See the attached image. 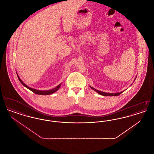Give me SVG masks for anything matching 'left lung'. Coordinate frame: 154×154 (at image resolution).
Returning a JSON list of instances; mask_svg holds the SVG:
<instances>
[{"label": "left lung", "instance_id": "obj_1", "mask_svg": "<svg viewBox=\"0 0 154 154\" xmlns=\"http://www.w3.org/2000/svg\"><path fill=\"white\" fill-rule=\"evenodd\" d=\"M136 77H137V75H136ZM136 78L134 79V81H135L136 79ZM90 87H91V89H92L93 90H94L95 91H96L97 93H98L99 95L105 96H117L121 94H122L123 92H124V91H121V92H118V93H107V92H102V91H100L99 90H97V89H96L95 88H93V87H92L91 86H90Z\"/></svg>", "mask_w": 154, "mask_h": 154}]
</instances>
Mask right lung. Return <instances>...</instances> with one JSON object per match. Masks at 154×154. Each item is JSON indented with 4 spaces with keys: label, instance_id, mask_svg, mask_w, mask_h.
Instances as JSON below:
<instances>
[{
    "label": "right lung",
    "instance_id": "add662e5",
    "mask_svg": "<svg viewBox=\"0 0 154 154\" xmlns=\"http://www.w3.org/2000/svg\"><path fill=\"white\" fill-rule=\"evenodd\" d=\"M17 73V72H16ZM17 77H18V79H19V80L21 82V83L22 84V85L24 86V87H25L26 88H28V89H29L30 91H32L33 93H35V94H37V95H51L52 94H53V93H54V92H55L56 91H57L58 90L59 88H60V85H61V84H59L57 86V87H56L55 88H52L51 89H49V90H47V91H41V90H38V89H34V88H30L29 87H28L27 85H26L23 81H22L21 80V79L20 78V77L18 76V74L17 73Z\"/></svg>",
    "mask_w": 154,
    "mask_h": 154
}]
</instances>
